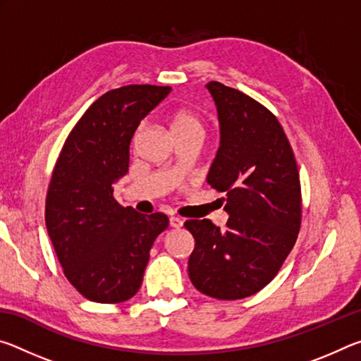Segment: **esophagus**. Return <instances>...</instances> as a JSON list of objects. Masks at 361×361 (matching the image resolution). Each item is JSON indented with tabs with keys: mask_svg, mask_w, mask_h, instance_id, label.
<instances>
[{
	"mask_svg": "<svg viewBox=\"0 0 361 361\" xmlns=\"http://www.w3.org/2000/svg\"><path fill=\"white\" fill-rule=\"evenodd\" d=\"M170 226H172V228H181L183 219L178 216H170Z\"/></svg>",
	"mask_w": 361,
	"mask_h": 361,
	"instance_id": "esophagus-1",
	"label": "esophagus"
}]
</instances>
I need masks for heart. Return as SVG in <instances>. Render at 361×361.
<instances>
[{"instance_id":"b5f03b06","label":"heart","mask_w":361,"mask_h":361,"mask_svg":"<svg viewBox=\"0 0 361 361\" xmlns=\"http://www.w3.org/2000/svg\"><path fill=\"white\" fill-rule=\"evenodd\" d=\"M170 124H172V129L176 135H185V133H202L204 135V122L192 109H175L170 116Z\"/></svg>"}]
</instances>
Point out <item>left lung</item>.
I'll return each mask as SVG.
<instances>
[{"instance_id": "obj_1", "label": "left lung", "mask_w": 361, "mask_h": 361, "mask_svg": "<svg viewBox=\"0 0 361 361\" xmlns=\"http://www.w3.org/2000/svg\"><path fill=\"white\" fill-rule=\"evenodd\" d=\"M216 103L221 145L207 181L224 192L229 219H188L195 247L188 272L200 293L242 299L264 288L295 247L301 228L296 159L279 119L259 102L221 82L207 84Z\"/></svg>"}]
</instances>
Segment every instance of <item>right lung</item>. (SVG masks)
Returning a JSON list of instances; mask_svg holds the SVG:
<instances>
[{"mask_svg":"<svg viewBox=\"0 0 361 361\" xmlns=\"http://www.w3.org/2000/svg\"><path fill=\"white\" fill-rule=\"evenodd\" d=\"M169 85L130 84L97 99L73 127L46 195V228L65 277L94 302L130 299L142 286L164 213L140 215L114 199L129 172L140 122L170 94Z\"/></svg>","mask_w":361,"mask_h":361,"instance_id":"add662e5","label":"right lung"}]
</instances>
